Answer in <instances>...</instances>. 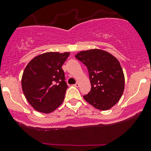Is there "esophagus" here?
<instances>
[{"label": "esophagus", "mask_w": 151, "mask_h": 151, "mask_svg": "<svg viewBox=\"0 0 151 151\" xmlns=\"http://www.w3.org/2000/svg\"><path fill=\"white\" fill-rule=\"evenodd\" d=\"M74 87H77V88H78L79 86H80V84H79V83H77L76 84H74Z\"/></svg>", "instance_id": "obj_1"}]
</instances>
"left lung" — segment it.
I'll return each instance as SVG.
<instances>
[{
	"label": "left lung",
	"instance_id": "8db88e82",
	"mask_svg": "<svg viewBox=\"0 0 151 151\" xmlns=\"http://www.w3.org/2000/svg\"><path fill=\"white\" fill-rule=\"evenodd\" d=\"M75 58L86 66L89 73L91 89L83 96L85 101L100 110L112 108L124 91V74L118 59L99 49L81 51Z\"/></svg>",
	"mask_w": 151,
	"mask_h": 151
}]
</instances>
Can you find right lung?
Returning <instances> with one entry per match:
<instances>
[{"label": "right lung", "instance_id": "1", "mask_svg": "<svg viewBox=\"0 0 151 151\" xmlns=\"http://www.w3.org/2000/svg\"><path fill=\"white\" fill-rule=\"evenodd\" d=\"M70 52L43 53L32 59L22 77V88L36 110L50 113L63 103L68 85L62 66Z\"/></svg>", "mask_w": 151, "mask_h": 151}]
</instances>
